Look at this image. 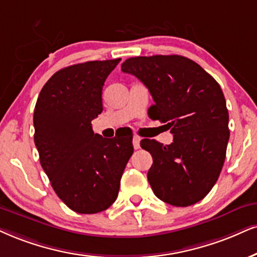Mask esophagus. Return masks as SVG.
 <instances>
[{"label":"esophagus","mask_w":257,"mask_h":257,"mask_svg":"<svg viewBox=\"0 0 257 257\" xmlns=\"http://www.w3.org/2000/svg\"><path fill=\"white\" fill-rule=\"evenodd\" d=\"M132 143H134V148L137 150V149L141 148V138L138 136H134V139H132Z\"/></svg>","instance_id":"esophagus-1"}]
</instances>
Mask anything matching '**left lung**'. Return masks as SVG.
<instances>
[{"label":"left lung","mask_w":257,"mask_h":257,"mask_svg":"<svg viewBox=\"0 0 257 257\" xmlns=\"http://www.w3.org/2000/svg\"><path fill=\"white\" fill-rule=\"evenodd\" d=\"M121 70L150 91L149 116L174 135L163 145L145 138L153 156L148 181L158 199L179 207L204 199L217 182L229 142V112L220 85L200 65L183 56L132 57Z\"/></svg>","instance_id":"obj_1"}]
</instances>
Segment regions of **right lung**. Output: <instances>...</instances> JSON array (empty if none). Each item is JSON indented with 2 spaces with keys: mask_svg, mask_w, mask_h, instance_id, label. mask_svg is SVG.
<instances>
[{
  "mask_svg": "<svg viewBox=\"0 0 257 257\" xmlns=\"http://www.w3.org/2000/svg\"><path fill=\"white\" fill-rule=\"evenodd\" d=\"M120 58L66 66L46 82L34 108V143L59 199L77 213L93 214L115 201L134 154L132 137L103 138L91 120L102 112V88Z\"/></svg>",
  "mask_w": 257,
  "mask_h": 257,
  "instance_id": "add662e5",
  "label": "right lung"
}]
</instances>
